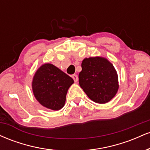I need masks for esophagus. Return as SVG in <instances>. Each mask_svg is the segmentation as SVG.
Masks as SVG:
<instances>
[{
  "instance_id": "1",
  "label": "esophagus",
  "mask_w": 150,
  "mask_h": 150,
  "mask_svg": "<svg viewBox=\"0 0 150 150\" xmlns=\"http://www.w3.org/2000/svg\"><path fill=\"white\" fill-rule=\"evenodd\" d=\"M72 77H73V79L75 82H77V80H78V77H77V75H72Z\"/></svg>"
}]
</instances>
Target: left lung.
Segmentation results:
<instances>
[{
    "mask_svg": "<svg viewBox=\"0 0 150 150\" xmlns=\"http://www.w3.org/2000/svg\"><path fill=\"white\" fill-rule=\"evenodd\" d=\"M79 84L87 97L99 104L111 101L119 87L118 75L113 64L99 56L82 61Z\"/></svg>",
    "mask_w": 150,
    "mask_h": 150,
    "instance_id": "8db88e82",
    "label": "left lung"
}]
</instances>
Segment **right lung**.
Segmentation results:
<instances>
[{
  "label": "right lung",
  "instance_id": "obj_1",
  "mask_svg": "<svg viewBox=\"0 0 150 150\" xmlns=\"http://www.w3.org/2000/svg\"><path fill=\"white\" fill-rule=\"evenodd\" d=\"M74 80L51 63L37 70L32 87L36 99L44 107L58 111L64 106L66 94Z\"/></svg>",
  "mask_w": 150,
  "mask_h": 150
}]
</instances>
